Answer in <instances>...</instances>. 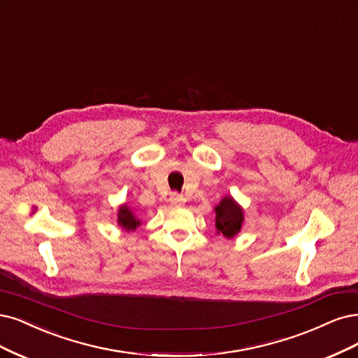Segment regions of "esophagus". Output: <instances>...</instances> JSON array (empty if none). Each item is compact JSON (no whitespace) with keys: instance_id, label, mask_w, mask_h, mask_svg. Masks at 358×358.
Instances as JSON below:
<instances>
[{"instance_id":"1","label":"esophagus","mask_w":358,"mask_h":358,"mask_svg":"<svg viewBox=\"0 0 358 358\" xmlns=\"http://www.w3.org/2000/svg\"><path fill=\"white\" fill-rule=\"evenodd\" d=\"M170 203L173 204V206H182V204L185 203L183 195H180V194H178V192H173V194L170 195Z\"/></svg>"}]
</instances>
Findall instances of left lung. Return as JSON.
<instances>
[{
    "instance_id": "8db88e82",
    "label": "left lung",
    "mask_w": 358,
    "mask_h": 358,
    "mask_svg": "<svg viewBox=\"0 0 358 358\" xmlns=\"http://www.w3.org/2000/svg\"><path fill=\"white\" fill-rule=\"evenodd\" d=\"M215 212L217 234H222L227 238L236 237L240 232L244 220L243 208L234 201L232 196H224L215 207Z\"/></svg>"
}]
</instances>
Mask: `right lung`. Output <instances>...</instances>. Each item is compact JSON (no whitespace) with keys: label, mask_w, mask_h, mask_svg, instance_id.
I'll list each match as a JSON object with an SVG mask.
<instances>
[{"label":"right lung","mask_w":358,"mask_h":358,"mask_svg":"<svg viewBox=\"0 0 358 358\" xmlns=\"http://www.w3.org/2000/svg\"><path fill=\"white\" fill-rule=\"evenodd\" d=\"M118 225L126 231H134L141 225V220L134 216L127 204H122L118 208Z\"/></svg>","instance_id":"1"}]
</instances>
